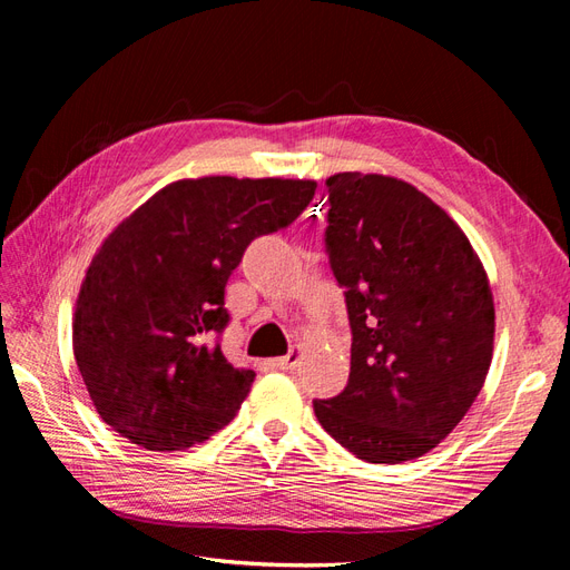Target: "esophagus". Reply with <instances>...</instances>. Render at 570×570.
Here are the masks:
<instances>
[{"instance_id": "34e87169", "label": "esophagus", "mask_w": 570, "mask_h": 570, "mask_svg": "<svg viewBox=\"0 0 570 570\" xmlns=\"http://www.w3.org/2000/svg\"><path fill=\"white\" fill-rule=\"evenodd\" d=\"M299 358H302V347H299V344H295V347H292L285 356L275 358V366L283 368V371H292L299 364Z\"/></svg>"}]
</instances>
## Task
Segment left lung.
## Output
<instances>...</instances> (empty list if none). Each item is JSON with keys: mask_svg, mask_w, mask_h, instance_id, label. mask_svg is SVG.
<instances>
[{"mask_svg": "<svg viewBox=\"0 0 570 570\" xmlns=\"http://www.w3.org/2000/svg\"><path fill=\"white\" fill-rule=\"evenodd\" d=\"M327 185L325 252L352 325L350 383L314 411L368 463L428 454L475 402L494 347L488 273L416 187L377 174Z\"/></svg>", "mask_w": 570, "mask_h": 570, "instance_id": "8db88e82", "label": "left lung"}]
</instances>
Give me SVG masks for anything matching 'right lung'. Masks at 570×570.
Listing matches in <instances>:
<instances>
[{
  "label": "right lung",
  "mask_w": 570,
  "mask_h": 570,
  "mask_svg": "<svg viewBox=\"0 0 570 570\" xmlns=\"http://www.w3.org/2000/svg\"><path fill=\"white\" fill-rule=\"evenodd\" d=\"M314 193V180H178L105 239L73 321L101 421L149 452L187 450L233 421L254 371L220 352L226 283L252 239L287 228Z\"/></svg>",
  "instance_id": "obj_1"
}]
</instances>
